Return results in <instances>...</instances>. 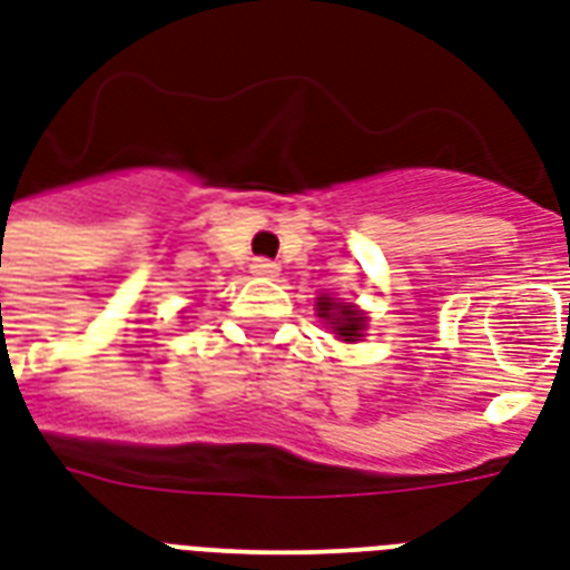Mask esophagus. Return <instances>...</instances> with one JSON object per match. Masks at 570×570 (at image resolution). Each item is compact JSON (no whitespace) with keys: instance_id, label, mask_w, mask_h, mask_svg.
<instances>
[{"instance_id":"obj_1","label":"esophagus","mask_w":570,"mask_h":570,"mask_svg":"<svg viewBox=\"0 0 570 570\" xmlns=\"http://www.w3.org/2000/svg\"><path fill=\"white\" fill-rule=\"evenodd\" d=\"M250 272L257 277H277V272H281V266H277L275 259H266V257H257L254 263H250Z\"/></svg>"}]
</instances>
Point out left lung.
<instances>
[{
	"mask_svg": "<svg viewBox=\"0 0 570 570\" xmlns=\"http://www.w3.org/2000/svg\"><path fill=\"white\" fill-rule=\"evenodd\" d=\"M316 311H320L322 320L328 322L331 328L337 331L343 340L355 343V340L361 337L366 316L357 311V307H352V304H340L334 302V298H325V295H322L320 302H316Z\"/></svg>",
	"mask_w": 570,
	"mask_h": 570,
	"instance_id": "obj_1",
	"label": "left lung"
}]
</instances>
